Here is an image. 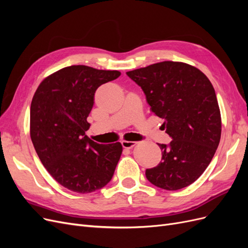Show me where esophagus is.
Returning <instances> with one entry per match:
<instances>
[{"instance_id": "34e87169", "label": "esophagus", "mask_w": 248, "mask_h": 248, "mask_svg": "<svg viewBox=\"0 0 248 248\" xmlns=\"http://www.w3.org/2000/svg\"><path fill=\"white\" fill-rule=\"evenodd\" d=\"M121 144L123 148H132L137 145V141H130V140H122Z\"/></svg>"}]
</instances>
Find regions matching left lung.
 <instances>
[{
  "label": "left lung",
  "mask_w": 248,
  "mask_h": 248,
  "mask_svg": "<svg viewBox=\"0 0 248 248\" xmlns=\"http://www.w3.org/2000/svg\"><path fill=\"white\" fill-rule=\"evenodd\" d=\"M146 95L156 116L171 138L158 144V166L147 169L153 185L178 190L190 185L211 162L221 136V117L211 81L196 67L164 61L126 72Z\"/></svg>",
  "instance_id": "8db88e82"
}]
</instances>
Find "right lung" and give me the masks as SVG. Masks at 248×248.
Masks as SVG:
<instances>
[{
	"instance_id": "obj_1",
	"label": "right lung",
	"mask_w": 248,
	"mask_h": 248,
	"mask_svg": "<svg viewBox=\"0 0 248 248\" xmlns=\"http://www.w3.org/2000/svg\"><path fill=\"white\" fill-rule=\"evenodd\" d=\"M120 76L117 70L68 66L44 78L34 94L30 134L36 153L51 177L71 191L93 192L114 175L121 142L97 144L86 131L96 90Z\"/></svg>"
}]
</instances>
